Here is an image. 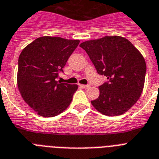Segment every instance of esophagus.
<instances>
[{"mask_svg":"<svg viewBox=\"0 0 159 159\" xmlns=\"http://www.w3.org/2000/svg\"><path fill=\"white\" fill-rule=\"evenodd\" d=\"M79 86H81L82 88H84V89H87L90 87V86H89V85H79Z\"/></svg>","mask_w":159,"mask_h":159,"instance_id":"1","label":"esophagus"}]
</instances>
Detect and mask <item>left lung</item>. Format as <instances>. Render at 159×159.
<instances>
[{"mask_svg":"<svg viewBox=\"0 0 159 159\" xmlns=\"http://www.w3.org/2000/svg\"><path fill=\"white\" fill-rule=\"evenodd\" d=\"M100 75L108 82L99 87L100 95L91 104L106 116L126 113L139 100L143 91L146 64L131 42L118 36L81 43Z\"/></svg>","mask_w":159,"mask_h":159,"instance_id":"left-lung-1","label":"left lung"}]
</instances>
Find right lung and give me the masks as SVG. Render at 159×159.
Here are the masks:
<instances>
[{
  "instance_id": "right-lung-1",
  "label": "right lung",
  "mask_w": 159,
  "mask_h": 159,
  "mask_svg": "<svg viewBox=\"0 0 159 159\" xmlns=\"http://www.w3.org/2000/svg\"><path fill=\"white\" fill-rule=\"evenodd\" d=\"M79 42L59 37H42L22 50L18 88L24 101L38 115H59L70 104L77 85L60 83L56 78Z\"/></svg>"
}]
</instances>
